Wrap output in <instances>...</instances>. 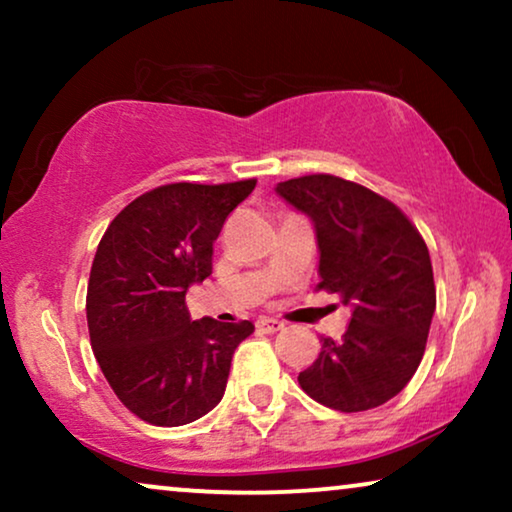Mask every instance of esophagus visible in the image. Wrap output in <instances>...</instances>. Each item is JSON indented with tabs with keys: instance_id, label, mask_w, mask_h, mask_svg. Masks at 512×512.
I'll use <instances>...</instances> for the list:
<instances>
[{
	"instance_id": "esophagus-1",
	"label": "esophagus",
	"mask_w": 512,
	"mask_h": 512,
	"mask_svg": "<svg viewBox=\"0 0 512 512\" xmlns=\"http://www.w3.org/2000/svg\"><path fill=\"white\" fill-rule=\"evenodd\" d=\"M256 326H258V331H263V333H277L284 328V321L272 319V317H261L256 321Z\"/></svg>"
}]
</instances>
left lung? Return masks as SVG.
I'll use <instances>...</instances> for the list:
<instances>
[{"mask_svg": "<svg viewBox=\"0 0 512 512\" xmlns=\"http://www.w3.org/2000/svg\"><path fill=\"white\" fill-rule=\"evenodd\" d=\"M277 193L317 230L319 289L352 307L345 335L321 338L300 387L331 410L377 408L410 382L424 356L436 312L426 242L394 202L333 174L282 181Z\"/></svg>", "mask_w": 512, "mask_h": 512, "instance_id": "obj_1", "label": "left lung"}]
</instances>
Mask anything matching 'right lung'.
<instances>
[{
  "instance_id": "1",
  "label": "right lung",
  "mask_w": 512,
  "mask_h": 512,
  "mask_svg": "<svg viewBox=\"0 0 512 512\" xmlns=\"http://www.w3.org/2000/svg\"><path fill=\"white\" fill-rule=\"evenodd\" d=\"M233 184L158 186L132 200L102 235L88 279L90 345L125 408L153 426L191 424L226 391L251 321H193L186 291L212 275L214 240L254 191Z\"/></svg>"
}]
</instances>
